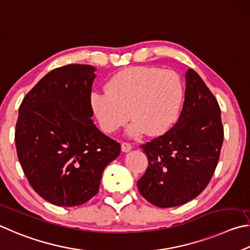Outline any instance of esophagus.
I'll list each match as a JSON object with an SVG mask.
<instances>
[{
    "mask_svg": "<svg viewBox=\"0 0 250 250\" xmlns=\"http://www.w3.org/2000/svg\"><path fill=\"white\" fill-rule=\"evenodd\" d=\"M133 146L128 143H122V151L123 152H128L129 150H132Z\"/></svg>",
    "mask_w": 250,
    "mask_h": 250,
    "instance_id": "34e87169",
    "label": "esophagus"
}]
</instances>
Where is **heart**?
<instances>
[{"mask_svg": "<svg viewBox=\"0 0 250 250\" xmlns=\"http://www.w3.org/2000/svg\"><path fill=\"white\" fill-rule=\"evenodd\" d=\"M106 90L93 91L89 99L101 129L115 133L130 115L134 121L127 133L133 137L145 130L149 136L167 133L177 122L185 99L180 76L151 65L121 70L107 81Z\"/></svg>", "mask_w": 250, "mask_h": 250, "instance_id": "heart-1", "label": "heart"}]
</instances>
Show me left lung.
<instances>
[{"label":"left lung","mask_w":250,"mask_h":250,"mask_svg":"<svg viewBox=\"0 0 250 250\" xmlns=\"http://www.w3.org/2000/svg\"><path fill=\"white\" fill-rule=\"evenodd\" d=\"M224 139L217 100L193 69L186 73L185 103L171 129L142 145L148 167L138 191L158 208L196 198L213 176Z\"/></svg>","instance_id":"obj_1"}]
</instances>
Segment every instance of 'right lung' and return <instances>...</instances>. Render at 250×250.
I'll return each mask as SVG.
<instances>
[{
  "instance_id": "1",
  "label": "right lung",
  "mask_w": 250,
  "mask_h": 250,
  "mask_svg": "<svg viewBox=\"0 0 250 250\" xmlns=\"http://www.w3.org/2000/svg\"><path fill=\"white\" fill-rule=\"evenodd\" d=\"M95 68L67 64L47 73L21 102L15 145L37 193L58 207L85 203L99 192L121 145L93 124L90 94Z\"/></svg>"
}]
</instances>
